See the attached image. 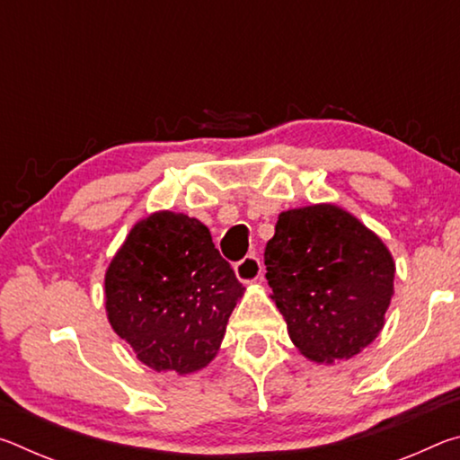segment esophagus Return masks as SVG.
Segmentation results:
<instances>
[{
	"label": "esophagus",
	"mask_w": 460,
	"mask_h": 460,
	"mask_svg": "<svg viewBox=\"0 0 460 460\" xmlns=\"http://www.w3.org/2000/svg\"><path fill=\"white\" fill-rule=\"evenodd\" d=\"M235 276L239 282L253 284L261 276V261L255 255H247V258L235 263Z\"/></svg>",
	"instance_id": "1"
}]
</instances>
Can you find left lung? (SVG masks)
<instances>
[{
	"label": "left lung",
	"mask_w": 460,
	"mask_h": 460,
	"mask_svg": "<svg viewBox=\"0 0 460 460\" xmlns=\"http://www.w3.org/2000/svg\"><path fill=\"white\" fill-rule=\"evenodd\" d=\"M263 260L271 300L306 359H351L384 329L395 261L345 208L321 202L279 213Z\"/></svg>",
	"instance_id": "left-lung-1"
}]
</instances>
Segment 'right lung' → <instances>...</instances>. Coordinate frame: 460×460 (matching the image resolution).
Returning a JSON list of instances; mask_svg holds the SVG:
<instances>
[{"label":"right lung","mask_w":460,"mask_h":460,"mask_svg":"<svg viewBox=\"0 0 460 460\" xmlns=\"http://www.w3.org/2000/svg\"><path fill=\"white\" fill-rule=\"evenodd\" d=\"M243 292L211 231L172 211L137 221L105 271L111 329L147 367L178 376L215 359Z\"/></svg>","instance_id":"obj_1"}]
</instances>
